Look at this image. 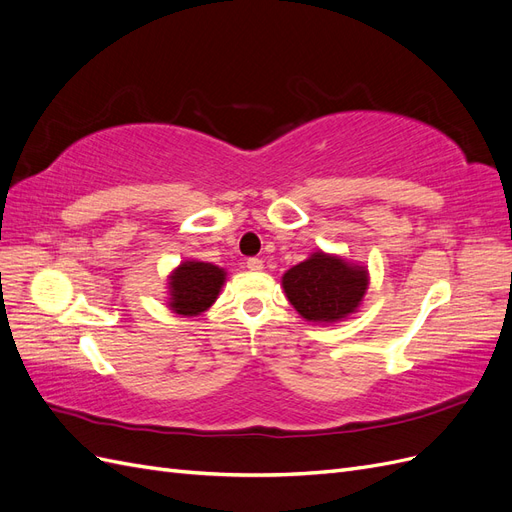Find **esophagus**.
Masks as SVG:
<instances>
[{"mask_svg": "<svg viewBox=\"0 0 512 512\" xmlns=\"http://www.w3.org/2000/svg\"><path fill=\"white\" fill-rule=\"evenodd\" d=\"M245 267L250 269V271H262V269H265V265H262V260H260V258H247Z\"/></svg>", "mask_w": 512, "mask_h": 512, "instance_id": "esophagus-1", "label": "esophagus"}]
</instances>
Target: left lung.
Returning <instances> with one entry per match:
<instances>
[{
    "label": "left lung",
    "mask_w": 512,
    "mask_h": 512,
    "mask_svg": "<svg viewBox=\"0 0 512 512\" xmlns=\"http://www.w3.org/2000/svg\"><path fill=\"white\" fill-rule=\"evenodd\" d=\"M286 299L312 324H337L359 312L369 288L361 262L316 250L282 275Z\"/></svg>",
    "instance_id": "left-lung-1"
}]
</instances>
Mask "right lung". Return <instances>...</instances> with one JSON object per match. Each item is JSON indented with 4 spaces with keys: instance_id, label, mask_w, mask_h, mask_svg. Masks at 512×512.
Masks as SVG:
<instances>
[{
    "instance_id": "obj_1",
    "label": "right lung",
    "mask_w": 512,
    "mask_h": 512,
    "mask_svg": "<svg viewBox=\"0 0 512 512\" xmlns=\"http://www.w3.org/2000/svg\"><path fill=\"white\" fill-rule=\"evenodd\" d=\"M226 271L211 262L188 258L170 271L166 280V307L173 314L200 316L220 297Z\"/></svg>"
}]
</instances>
